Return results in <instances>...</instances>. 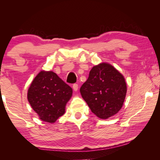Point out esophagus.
<instances>
[{"mask_svg":"<svg viewBox=\"0 0 160 160\" xmlns=\"http://www.w3.org/2000/svg\"><path fill=\"white\" fill-rule=\"evenodd\" d=\"M72 89H73L74 91H78V84H73V85H72Z\"/></svg>","mask_w":160,"mask_h":160,"instance_id":"1","label":"esophagus"}]
</instances>
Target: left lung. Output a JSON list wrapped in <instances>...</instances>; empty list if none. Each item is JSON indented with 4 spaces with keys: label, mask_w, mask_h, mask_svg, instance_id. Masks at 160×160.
I'll return each mask as SVG.
<instances>
[{
    "label": "left lung",
    "mask_w": 160,
    "mask_h": 160,
    "mask_svg": "<svg viewBox=\"0 0 160 160\" xmlns=\"http://www.w3.org/2000/svg\"><path fill=\"white\" fill-rule=\"evenodd\" d=\"M80 94L92 112L107 119L117 113L123 107L127 92L123 75L108 63H102L91 69Z\"/></svg>",
    "instance_id": "obj_1"
}]
</instances>
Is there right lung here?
Wrapping results in <instances>:
<instances>
[{
    "instance_id": "right-lung-1",
    "label": "right lung",
    "mask_w": 160,
    "mask_h": 160,
    "mask_svg": "<svg viewBox=\"0 0 160 160\" xmlns=\"http://www.w3.org/2000/svg\"><path fill=\"white\" fill-rule=\"evenodd\" d=\"M72 90L53 71L42 70L32 80L28 99L39 118L53 123L63 116Z\"/></svg>"
}]
</instances>
